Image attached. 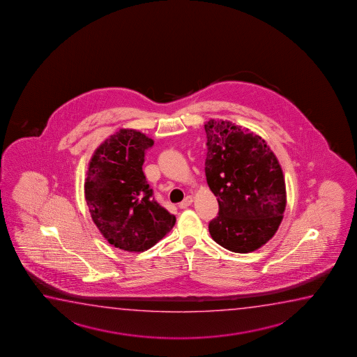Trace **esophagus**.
<instances>
[{
	"instance_id": "34e87169",
	"label": "esophagus",
	"mask_w": 357,
	"mask_h": 357,
	"mask_svg": "<svg viewBox=\"0 0 357 357\" xmlns=\"http://www.w3.org/2000/svg\"><path fill=\"white\" fill-rule=\"evenodd\" d=\"M192 202H194V199L190 195H188L187 198L184 199L181 204H179V208H187L188 206H190L192 205Z\"/></svg>"
}]
</instances>
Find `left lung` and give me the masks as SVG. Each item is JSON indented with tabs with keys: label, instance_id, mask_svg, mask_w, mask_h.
<instances>
[{
	"label": "left lung",
	"instance_id": "left-lung-1",
	"mask_svg": "<svg viewBox=\"0 0 357 357\" xmlns=\"http://www.w3.org/2000/svg\"><path fill=\"white\" fill-rule=\"evenodd\" d=\"M204 127L206 181L219 203L208 232L229 251L252 252L275 236L283 219L287 192L280 162L248 128L222 120Z\"/></svg>",
	"mask_w": 357,
	"mask_h": 357
}]
</instances>
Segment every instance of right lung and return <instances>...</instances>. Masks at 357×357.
<instances>
[{
	"label": "right lung",
	"instance_id": "right-lung-1",
	"mask_svg": "<svg viewBox=\"0 0 357 357\" xmlns=\"http://www.w3.org/2000/svg\"><path fill=\"white\" fill-rule=\"evenodd\" d=\"M152 146L142 132H116L93 152L84 184L93 224L110 245L128 252L153 247L176 224V216L154 200L143 173Z\"/></svg>",
	"mask_w": 357,
	"mask_h": 357
}]
</instances>
